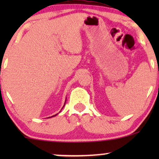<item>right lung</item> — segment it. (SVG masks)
<instances>
[{
	"label": "right lung",
	"instance_id": "right-lung-1",
	"mask_svg": "<svg viewBox=\"0 0 159 159\" xmlns=\"http://www.w3.org/2000/svg\"><path fill=\"white\" fill-rule=\"evenodd\" d=\"M65 103H66V102H65ZM65 103H64V105H65ZM64 106H63V108H64ZM57 114H56V115H53V116H52L51 117H53V116H56V115H57ZM49 118H50V117H49Z\"/></svg>",
	"mask_w": 159,
	"mask_h": 159
}]
</instances>
